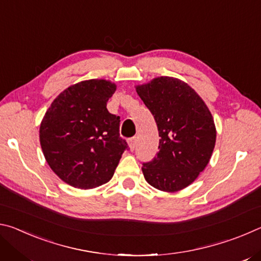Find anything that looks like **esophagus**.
Listing matches in <instances>:
<instances>
[{
  "label": "esophagus",
  "instance_id": "34e87169",
  "mask_svg": "<svg viewBox=\"0 0 261 261\" xmlns=\"http://www.w3.org/2000/svg\"><path fill=\"white\" fill-rule=\"evenodd\" d=\"M136 144H137L136 137H132V138H130L129 140H127V145H129L130 151H134V149L136 148Z\"/></svg>",
  "mask_w": 261,
  "mask_h": 261
}]
</instances>
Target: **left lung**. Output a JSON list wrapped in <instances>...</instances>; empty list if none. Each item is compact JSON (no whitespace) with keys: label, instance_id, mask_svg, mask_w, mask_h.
Masks as SVG:
<instances>
[{"label":"left lung","instance_id":"obj_1","mask_svg":"<svg viewBox=\"0 0 261 261\" xmlns=\"http://www.w3.org/2000/svg\"><path fill=\"white\" fill-rule=\"evenodd\" d=\"M136 91L161 137L156 158L141 167L144 177L160 191H180L211 160L216 141L213 116L199 94L178 78L156 77Z\"/></svg>","mask_w":261,"mask_h":261}]
</instances>
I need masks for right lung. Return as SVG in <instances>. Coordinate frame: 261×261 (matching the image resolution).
Masks as SVG:
<instances>
[{
  "label": "right lung",
  "instance_id": "add662e5",
  "mask_svg": "<svg viewBox=\"0 0 261 261\" xmlns=\"http://www.w3.org/2000/svg\"><path fill=\"white\" fill-rule=\"evenodd\" d=\"M116 84L88 79L65 88L43 116L39 137L48 166L82 190L109 182L127 144L120 137V117L107 102Z\"/></svg>",
  "mask_w": 261,
  "mask_h": 261
}]
</instances>
